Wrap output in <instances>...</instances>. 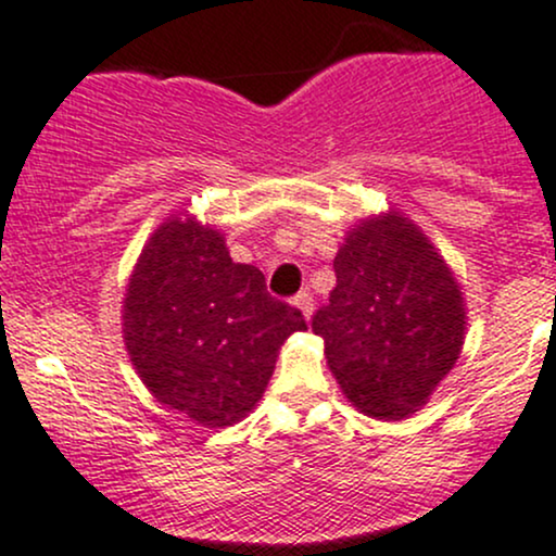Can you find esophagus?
<instances>
[{
  "instance_id": "obj_1",
  "label": "esophagus",
  "mask_w": 556,
  "mask_h": 556,
  "mask_svg": "<svg viewBox=\"0 0 556 556\" xmlns=\"http://www.w3.org/2000/svg\"><path fill=\"white\" fill-rule=\"evenodd\" d=\"M293 303L298 308H301L303 312V317H312V312H314V295L308 293V290H301V293H298L295 298H293Z\"/></svg>"
}]
</instances>
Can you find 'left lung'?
Here are the masks:
<instances>
[{
    "label": "left lung",
    "instance_id": "left-lung-1",
    "mask_svg": "<svg viewBox=\"0 0 556 556\" xmlns=\"http://www.w3.org/2000/svg\"><path fill=\"white\" fill-rule=\"evenodd\" d=\"M336 288L312 330L362 413L410 416L464 346V301L429 239L402 215L356 226L338 250Z\"/></svg>",
    "mask_w": 556,
    "mask_h": 556
}]
</instances>
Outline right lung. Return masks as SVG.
I'll return each instance as SVG.
<instances>
[{
  "mask_svg": "<svg viewBox=\"0 0 556 556\" xmlns=\"http://www.w3.org/2000/svg\"><path fill=\"white\" fill-rule=\"evenodd\" d=\"M125 343L151 394L202 426H231L263 396L277 352L306 330L301 308L233 263L224 237L167 220L140 253L125 298Z\"/></svg>",
  "mask_w": 556,
  "mask_h": 556,
  "instance_id": "1",
  "label": "right lung"
}]
</instances>
